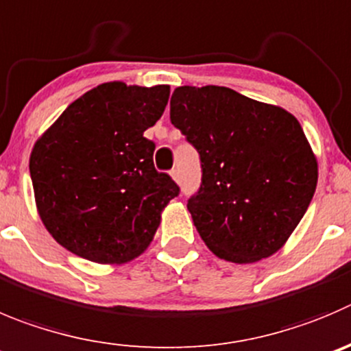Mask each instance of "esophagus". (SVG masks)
Returning a JSON list of instances; mask_svg holds the SVG:
<instances>
[{"instance_id":"1","label":"esophagus","mask_w":351,"mask_h":351,"mask_svg":"<svg viewBox=\"0 0 351 351\" xmlns=\"http://www.w3.org/2000/svg\"><path fill=\"white\" fill-rule=\"evenodd\" d=\"M170 176H172V178H173V181H179V170L178 169L170 170Z\"/></svg>"}]
</instances>
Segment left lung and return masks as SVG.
Masks as SVG:
<instances>
[{
  "label": "left lung",
  "instance_id": "obj_1",
  "mask_svg": "<svg viewBox=\"0 0 351 351\" xmlns=\"http://www.w3.org/2000/svg\"><path fill=\"white\" fill-rule=\"evenodd\" d=\"M170 122L198 152L202 182L188 210L217 256L252 263L278 252L305 215L317 160L298 120L222 86H182Z\"/></svg>",
  "mask_w": 351,
  "mask_h": 351
}]
</instances>
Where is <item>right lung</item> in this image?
Returning <instances> with one entry per match:
<instances>
[{
	"mask_svg": "<svg viewBox=\"0 0 351 351\" xmlns=\"http://www.w3.org/2000/svg\"><path fill=\"white\" fill-rule=\"evenodd\" d=\"M169 86L106 82L72 103L32 149L39 215L73 255L123 263L141 255L160 212L181 189L153 165L143 136L169 101Z\"/></svg>",
	"mask_w": 351,
	"mask_h": 351,
	"instance_id": "right-lung-1",
	"label": "right lung"
}]
</instances>
